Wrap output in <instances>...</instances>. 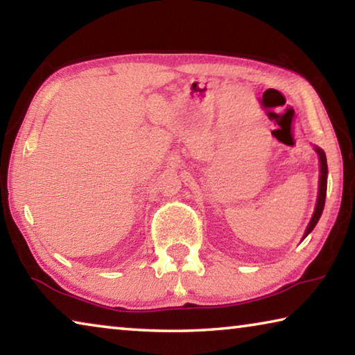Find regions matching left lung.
Wrapping results in <instances>:
<instances>
[{"label": "left lung", "mask_w": 355, "mask_h": 355, "mask_svg": "<svg viewBox=\"0 0 355 355\" xmlns=\"http://www.w3.org/2000/svg\"><path fill=\"white\" fill-rule=\"evenodd\" d=\"M318 156H320V188H318V199H316V207H315V213L311 216V219L307 225V230L304 233V238L309 235V233L313 230L315 225L320 220L322 209H324V203H326V192H327V159H326V153L322 152L320 147H315ZM302 238V239H304Z\"/></svg>", "instance_id": "obj_1"}]
</instances>
